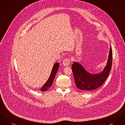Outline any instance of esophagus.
Here are the masks:
<instances>
[{
  "mask_svg": "<svg viewBox=\"0 0 125 125\" xmlns=\"http://www.w3.org/2000/svg\"><path fill=\"white\" fill-rule=\"evenodd\" d=\"M70 63V60L69 58H66L63 61V64L65 66H68Z\"/></svg>",
  "mask_w": 125,
  "mask_h": 125,
  "instance_id": "34e87169",
  "label": "esophagus"
}]
</instances>
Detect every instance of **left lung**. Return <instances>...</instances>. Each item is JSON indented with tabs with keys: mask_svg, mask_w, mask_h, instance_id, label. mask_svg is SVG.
I'll return each mask as SVG.
<instances>
[{
	"mask_svg": "<svg viewBox=\"0 0 125 125\" xmlns=\"http://www.w3.org/2000/svg\"><path fill=\"white\" fill-rule=\"evenodd\" d=\"M112 64V50L110 47L106 67L100 73H89L79 63L74 62L72 65L75 84L77 87L84 91H90L101 86L108 76Z\"/></svg>",
	"mask_w": 125,
	"mask_h": 125,
	"instance_id": "left-lung-1",
	"label": "left lung"
}]
</instances>
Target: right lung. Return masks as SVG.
Listing matches in <instances>:
<instances>
[{
    "label": "right lung",
    "mask_w": 125,
    "mask_h": 125,
    "mask_svg": "<svg viewBox=\"0 0 125 125\" xmlns=\"http://www.w3.org/2000/svg\"><path fill=\"white\" fill-rule=\"evenodd\" d=\"M58 67H59V63L58 62L55 63L53 67L52 68L51 73L50 74V76L49 77V78H48V81L40 88L41 91H47V90H48L49 88L52 86L53 82L54 79L55 77L57 72H58Z\"/></svg>",
    "instance_id": "1"
}]
</instances>
